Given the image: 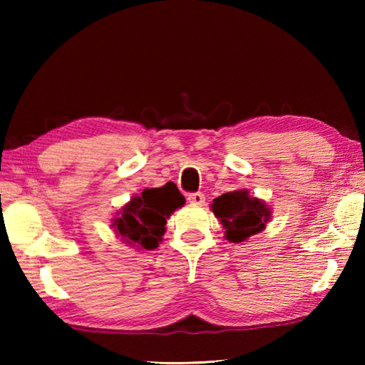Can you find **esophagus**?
<instances>
[{"label": "esophagus", "instance_id": "1", "mask_svg": "<svg viewBox=\"0 0 365 365\" xmlns=\"http://www.w3.org/2000/svg\"><path fill=\"white\" fill-rule=\"evenodd\" d=\"M205 195L202 193H200V191H197V193H190L188 195V201L191 202V205H197V206H201L202 202H205Z\"/></svg>", "mask_w": 365, "mask_h": 365}]
</instances>
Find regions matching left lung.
I'll return each instance as SVG.
<instances>
[{"label":"left lung","mask_w":365,"mask_h":365,"mask_svg":"<svg viewBox=\"0 0 365 365\" xmlns=\"http://www.w3.org/2000/svg\"><path fill=\"white\" fill-rule=\"evenodd\" d=\"M211 207L225 228V238L232 243H242L262 232L272 215L270 207L259 197L250 196L245 188L215 197Z\"/></svg>","instance_id":"8db88e82"}]
</instances>
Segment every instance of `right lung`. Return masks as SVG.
Listing matches in <instances>:
<instances>
[{"label": "right lung", "mask_w": 365, "mask_h": 365, "mask_svg": "<svg viewBox=\"0 0 365 365\" xmlns=\"http://www.w3.org/2000/svg\"><path fill=\"white\" fill-rule=\"evenodd\" d=\"M185 197L174 183L160 188H145L133 196L113 219V228L123 243L143 250H156L163 242L165 224Z\"/></svg>", "instance_id": "1"}]
</instances>
